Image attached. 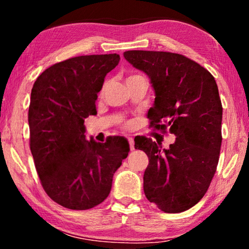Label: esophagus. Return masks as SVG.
I'll return each instance as SVG.
<instances>
[{
  "instance_id": "obj_1",
  "label": "esophagus",
  "mask_w": 249,
  "mask_h": 249,
  "mask_svg": "<svg viewBox=\"0 0 249 249\" xmlns=\"http://www.w3.org/2000/svg\"><path fill=\"white\" fill-rule=\"evenodd\" d=\"M127 141H128V144H129V149L130 150H134L135 147H134V140L132 137H127Z\"/></svg>"
}]
</instances>
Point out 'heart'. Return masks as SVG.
<instances>
[{
    "label": "heart",
    "mask_w": 249,
    "mask_h": 249,
    "mask_svg": "<svg viewBox=\"0 0 249 249\" xmlns=\"http://www.w3.org/2000/svg\"><path fill=\"white\" fill-rule=\"evenodd\" d=\"M134 77H137V75H130V77L127 78V80L130 79V78H134ZM124 127H126V128L129 127V124H128V123H125V124H124Z\"/></svg>",
    "instance_id": "obj_1"
}]
</instances>
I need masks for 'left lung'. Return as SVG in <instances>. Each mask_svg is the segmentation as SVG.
<instances>
[{"label": "left lung", "instance_id": "left-lung-1", "mask_svg": "<svg viewBox=\"0 0 249 249\" xmlns=\"http://www.w3.org/2000/svg\"><path fill=\"white\" fill-rule=\"evenodd\" d=\"M124 57L148 75L155 90L149 127L176 136L162 150L151 138L135 142L149 158L145 196L163 212H183L204 196L220 158L223 108L215 79L180 53L128 50Z\"/></svg>", "mask_w": 249, "mask_h": 249}]
</instances>
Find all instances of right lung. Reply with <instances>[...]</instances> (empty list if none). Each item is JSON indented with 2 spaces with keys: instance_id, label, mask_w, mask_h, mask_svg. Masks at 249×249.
Returning <instances> with one entry per match:
<instances>
[{
  "instance_id": "right-lung-1",
  "label": "right lung",
  "mask_w": 249,
  "mask_h": 249,
  "mask_svg": "<svg viewBox=\"0 0 249 249\" xmlns=\"http://www.w3.org/2000/svg\"><path fill=\"white\" fill-rule=\"evenodd\" d=\"M119 62L116 53L73 57L49 67L33 86L29 146L45 192L64 208L88 210L102 203L128 155L123 137L96 142L84 135V120L96 114L105 75Z\"/></svg>"
}]
</instances>
